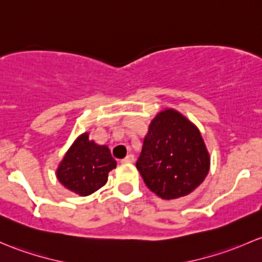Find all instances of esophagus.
Listing matches in <instances>:
<instances>
[{
    "instance_id": "34e87169",
    "label": "esophagus",
    "mask_w": 262,
    "mask_h": 262,
    "mask_svg": "<svg viewBox=\"0 0 262 262\" xmlns=\"http://www.w3.org/2000/svg\"><path fill=\"white\" fill-rule=\"evenodd\" d=\"M135 161V156L134 155H127L126 156L125 159H123V160H121V163H128V164H131V163H134Z\"/></svg>"
}]
</instances>
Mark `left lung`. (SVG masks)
I'll list each match as a JSON object with an SVG mask.
<instances>
[{"label": "left lung", "instance_id": "8db88e82", "mask_svg": "<svg viewBox=\"0 0 262 262\" xmlns=\"http://www.w3.org/2000/svg\"><path fill=\"white\" fill-rule=\"evenodd\" d=\"M209 166V152L191 121L172 108L154 117L136 163L151 191L166 201L188 195L203 183Z\"/></svg>", "mask_w": 262, "mask_h": 262}]
</instances>
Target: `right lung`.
Masks as SVG:
<instances>
[{
	"label": "right lung",
	"instance_id": "right-lung-1",
	"mask_svg": "<svg viewBox=\"0 0 262 262\" xmlns=\"http://www.w3.org/2000/svg\"><path fill=\"white\" fill-rule=\"evenodd\" d=\"M116 165L108 146L96 144L84 132L66 152L56 169V178L67 189L87 196L106 184L108 172Z\"/></svg>",
	"mask_w": 262,
	"mask_h": 262
}]
</instances>
